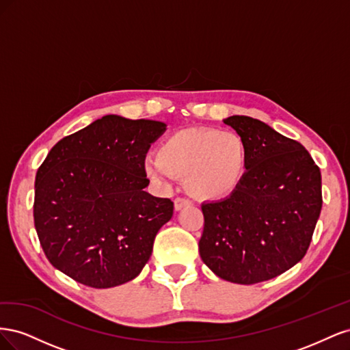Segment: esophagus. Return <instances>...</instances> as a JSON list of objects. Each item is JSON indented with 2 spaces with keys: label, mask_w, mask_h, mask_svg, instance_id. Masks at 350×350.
<instances>
[{
  "label": "esophagus",
  "mask_w": 350,
  "mask_h": 350,
  "mask_svg": "<svg viewBox=\"0 0 350 350\" xmlns=\"http://www.w3.org/2000/svg\"><path fill=\"white\" fill-rule=\"evenodd\" d=\"M187 206H189V201H188V200H185V198H175V201H174V208H175V211L183 210V208L187 207Z\"/></svg>",
  "instance_id": "esophagus-1"
}]
</instances>
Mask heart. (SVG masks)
Masks as SVG:
<instances>
[{"mask_svg": "<svg viewBox=\"0 0 350 350\" xmlns=\"http://www.w3.org/2000/svg\"><path fill=\"white\" fill-rule=\"evenodd\" d=\"M157 156L143 162L146 176L159 187L172 178H185L187 193L201 201H217L234 194L248 167V147L234 131L185 129L169 134Z\"/></svg>", "mask_w": 350, "mask_h": 350, "instance_id": "heart-1", "label": "heart"}]
</instances>
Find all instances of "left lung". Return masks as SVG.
<instances>
[{
  "instance_id": "obj_1",
  "label": "left lung",
  "mask_w": 350,
  "mask_h": 350,
  "mask_svg": "<svg viewBox=\"0 0 350 350\" xmlns=\"http://www.w3.org/2000/svg\"><path fill=\"white\" fill-rule=\"evenodd\" d=\"M248 147L234 194L201 206L200 257L220 279L254 284L299 262L321 213V172L305 147L251 116L224 120Z\"/></svg>"
}]
</instances>
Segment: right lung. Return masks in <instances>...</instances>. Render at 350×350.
<instances>
[{
  "label": "right lung",
  "mask_w": 350,
  "mask_h": 350,
  "mask_svg": "<svg viewBox=\"0 0 350 350\" xmlns=\"http://www.w3.org/2000/svg\"><path fill=\"white\" fill-rule=\"evenodd\" d=\"M165 131L161 121L105 115L52 147L36 174L33 217L57 270L96 289L139 276L174 215L171 200L144 191L146 153Z\"/></svg>",
  "instance_id": "obj_1"
}]
</instances>
